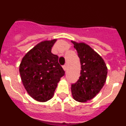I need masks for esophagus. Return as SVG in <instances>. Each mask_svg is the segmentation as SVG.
Returning <instances> with one entry per match:
<instances>
[{"mask_svg":"<svg viewBox=\"0 0 126 126\" xmlns=\"http://www.w3.org/2000/svg\"><path fill=\"white\" fill-rule=\"evenodd\" d=\"M62 67H63V69H64V71H66L67 70V66L65 65H63V66H62Z\"/></svg>","mask_w":126,"mask_h":126,"instance_id":"1","label":"esophagus"}]
</instances>
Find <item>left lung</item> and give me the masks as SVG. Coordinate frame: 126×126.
I'll list each match as a JSON object with an SVG mask.
<instances>
[{"label":"left lung","instance_id":"left-lung-1","mask_svg":"<svg viewBox=\"0 0 126 126\" xmlns=\"http://www.w3.org/2000/svg\"><path fill=\"white\" fill-rule=\"evenodd\" d=\"M81 63V76L76 83L71 84L75 100L86 102L96 96L106 81L107 67L102 57L84 43L72 41Z\"/></svg>","mask_w":126,"mask_h":126}]
</instances>
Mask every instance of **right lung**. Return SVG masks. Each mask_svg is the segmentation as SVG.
<instances>
[{
	"label": "right lung",
	"instance_id": "right-lung-1",
	"mask_svg": "<svg viewBox=\"0 0 126 126\" xmlns=\"http://www.w3.org/2000/svg\"><path fill=\"white\" fill-rule=\"evenodd\" d=\"M56 39L43 41L30 50L19 65L22 82L28 93L41 102L49 100L65 71L58 62L59 57L51 52Z\"/></svg>",
	"mask_w": 126,
	"mask_h": 126
}]
</instances>
